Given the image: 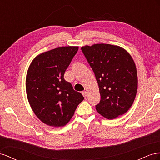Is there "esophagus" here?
Here are the masks:
<instances>
[{
	"instance_id": "obj_1",
	"label": "esophagus",
	"mask_w": 160,
	"mask_h": 160,
	"mask_svg": "<svg viewBox=\"0 0 160 160\" xmlns=\"http://www.w3.org/2000/svg\"><path fill=\"white\" fill-rule=\"evenodd\" d=\"M82 94L84 96V97H86V96L88 94V92H86V91H83V92H82Z\"/></svg>"
}]
</instances>
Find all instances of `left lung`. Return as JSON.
<instances>
[{"label": "left lung", "mask_w": 160, "mask_h": 160, "mask_svg": "<svg viewBox=\"0 0 160 160\" xmlns=\"http://www.w3.org/2000/svg\"><path fill=\"white\" fill-rule=\"evenodd\" d=\"M81 49L98 84V112L108 119L127 112L133 103L138 82L131 55L119 46L104 43L86 45Z\"/></svg>", "instance_id": "1"}]
</instances>
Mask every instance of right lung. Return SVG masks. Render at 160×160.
<instances>
[{
	"label": "right lung",
	"instance_id": "right-lung-1",
	"mask_svg": "<svg viewBox=\"0 0 160 160\" xmlns=\"http://www.w3.org/2000/svg\"><path fill=\"white\" fill-rule=\"evenodd\" d=\"M78 47H60L41 53L32 61L26 77V92L32 110L45 124L63 127L84 100L64 73Z\"/></svg>",
	"mask_w": 160,
	"mask_h": 160
}]
</instances>
